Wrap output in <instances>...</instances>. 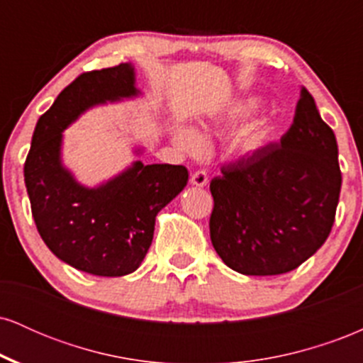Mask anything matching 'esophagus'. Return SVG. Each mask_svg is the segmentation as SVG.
Returning a JSON list of instances; mask_svg holds the SVG:
<instances>
[{
	"label": "esophagus",
	"instance_id": "1",
	"mask_svg": "<svg viewBox=\"0 0 363 363\" xmlns=\"http://www.w3.org/2000/svg\"><path fill=\"white\" fill-rule=\"evenodd\" d=\"M191 184L196 187H205L208 184V176L205 170H198V172H194L193 176H191Z\"/></svg>",
	"mask_w": 363,
	"mask_h": 363
}]
</instances>
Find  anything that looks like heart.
Returning a JSON list of instances; mask_svg holds the SVG:
<instances>
[{
  "label": "heart",
  "mask_w": 363,
  "mask_h": 363,
  "mask_svg": "<svg viewBox=\"0 0 363 363\" xmlns=\"http://www.w3.org/2000/svg\"><path fill=\"white\" fill-rule=\"evenodd\" d=\"M259 107V102L256 99H245V101H237L225 109L218 118H215V124L218 128L230 129L239 128L240 124H244L254 112ZM174 140H176L177 147L184 150L189 155H201L206 150V140L203 138L201 133L193 126H187V124H179L174 129ZM269 141V128L264 126V124H256L249 131H245L242 136L239 138V143H237V148H239L240 155L251 157L259 153L262 148L268 145Z\"/></svg>",
  "instance_id": "heart-1"
}]
</instances>
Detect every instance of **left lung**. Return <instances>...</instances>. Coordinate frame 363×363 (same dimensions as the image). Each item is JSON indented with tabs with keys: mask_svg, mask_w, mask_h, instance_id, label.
Listing matches in <instances>:
<instances>
[{
	"mask_svg": "<svg viewBox=\"0 0 363 363\" xmlns=\"http://www.w3.org/2000/svg\"><path fill=\"white\" fill-rule=\"evenodd\" d=\"M210 184V237L228 268L272 277L298 268L326 242L338 206V143L302 89L280 143L222 169Z\"/></svg>",
	"mask_w": 363,
	"mask_h": 363,
	"instance_id": "left-lung-1",
	"label": "left lung"
}]
</instances>
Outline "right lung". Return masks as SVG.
Wrapping results in <instances>:
<instances>
[{
  "label": "right lung",
  "mask_w": 363,
  "mask_h": 363,
  "mask_svg": "<svg viewBox=\"0 0 363 363\" xmlns=\"http://www.w3.org/2000/svg\"><path fill=\"white\" fill-rule=\"evenodd\" d=\"M131 62L83 73L37 121L23 176L37 230L66 264L95 277L138 269L152 245L155 218L187 184L182 165L135 160L97 186H85L62 162L65 129L89 109L141 97ZM143 147H135L136 157Z\"/></svg>",
  "instance_id": "add662e5"
}]
</instances>
